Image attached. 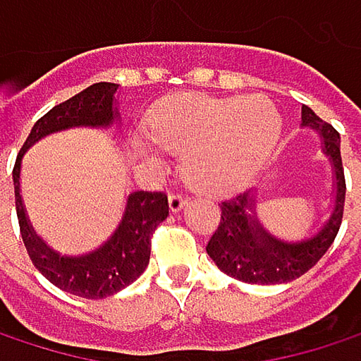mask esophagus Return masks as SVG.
I'll return each mask as SVG.
<instances>
[{"instance_id":"esophagus-1","label":"esophagus","mask_w":361,"mask_h":361,"mask_svg":"<svg viewBox=\"0 0 361 361\" xmlns=\"http://www.w3.org/2000/svg\"><path fill=\"white\" fill-rule=\"evenodd\" d=\"M186 201H188V195H184L182 190H171V195H169V207H171V212H179V209L186 205Z\"/></svg>"}]
</instances>
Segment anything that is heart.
<instances>
[{"mask_svg":"<svg viewBox=\"0 0 361 361\" xmlns=\"http://www.w3.org/2000/svg\"><path fill=\"white\" fill-rule=\"evenodd\" d=\"M278 133L276 109L259 96H184L160 106L147 123L152 143L186 154V177L212 192L244 186L271 154Z\"/></svg>","mask_w":361,"mask_h":361,"instance_id":"obj_1","label":"heart"}]
</instances>
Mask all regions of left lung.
Instances as JSON below:
<instances>
[{
  "label": "left lung",
  "instance_id": "1",
  "mask_svg": "<svg viewBox=\"0 0 361 361\" xmlns=\"http://www.w3.org/2000/svg\"><path fill=\"white\" fill-rule=\"evenodd\" d=\"M302 126L321 133L323 152L334 162L336 195L334 209L325 226L310 240L287 244L280 242L255 218V195L240 192L220 203V222L207 242V255L231 278L248 285H280L304 276L327 252L338 235L345 212V169L341 158V135L331 123L323 121L312 109L302 106Z\"/></svg>",
  "mask_w": 361,
  "mask_h": 361
}]
</instances>
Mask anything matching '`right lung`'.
I'll list each match as a JSON object with an SVG mask.
<instances>
[{
  "label": "right lung",
  "mask_w": 361,
  "mask_h": 361,
  "mask_svg": "<svg viewBox=\"0 0 361 361\" xmlns=\"http://www.w3.org/2000/svg\"><path fill=\"white\" fill-rule=\"evenodd\" d=\"M115 92V83H94L81 94L53 106L34 123L12 169L20 238L32 263L55 287L85 300L109 298L126 289L145 271L152 255V235L156 226L169 216V199L162 190L133 192L128 197L121 224L104 246L83 257H59L47 248V244L34 233V228L25 218V207L18 192L20 158L38 139L51 133L66 130L72 126H111L117 117L113 106Z\"/></svg>",
  "instance_id": "1"
}]
</instances>
